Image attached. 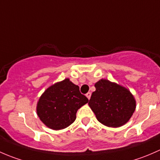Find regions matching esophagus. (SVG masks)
I'll return each mask as SVG.
<instances>
[{
	"instance_id": "obj_1",
	"label": "esophagus",
	"mask_w": 160,
	"mask_h": 160,
	"mask_svg": "<svg viewBox=\"0 0 160 160\" xmlns=\"http://www.w3.org/2000/svg\"><path fill=\"white\" fill-rule=\"evenodd\" d=\"M91 95H92L91 92H88V93H86V95H86L87 98H88V99H89V98H91Z\"/></svg>"
}]
</instances>
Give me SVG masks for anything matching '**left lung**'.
<instances>
[{
    "mask_svg": "<svg viewBox=\"0 0 160 160\" xmlns=\"http://www.w3.org/2000/svg\"><path fill=\"white\" fill-rule=\"evenodd\" d=\"M95 87L88 105L98 121L108 127L126 124L136 109V101L129 90L106 79L98 81Z\"/></svg>",
    "mask_w": 160,
    "mask_h": 160,
    "instance_id": "obj_1",
    "label": "left lung"
}]
</instances>
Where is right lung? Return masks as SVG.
<instances>
[{"mask_svg":"<svg viewBox=\"0 0 160 160\" xmlns=\"http://www.w3.org/2000/svg\"><path fill=\"white\" fill-rule=\"evenodd\" d=\"M88 102L79 87L66 78L44 92L38 102V116L50 129H65L75 122L78 109Z\"/></svg>","mask_w":160,"mask_h":160,"instance_id":"right-lung-1","label":"right lung"}]
</instances>
